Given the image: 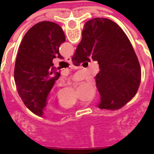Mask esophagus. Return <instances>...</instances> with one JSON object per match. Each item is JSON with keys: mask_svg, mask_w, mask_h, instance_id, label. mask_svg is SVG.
<instances>
[{"mask_svg": "<svg viewBox=\"0 0 154 154\" xmlns=\"http://www.w3.org/2000/svg\"><path fill=\"white\" fill-rule=\"evenodd\" d=\"M65 61L67 63H72V58L70 57H65Z\"/></svg>", "mask_w": 154, "mask_h": 154, "instance_id": "1", "label": "esophagus"}]
</instances>
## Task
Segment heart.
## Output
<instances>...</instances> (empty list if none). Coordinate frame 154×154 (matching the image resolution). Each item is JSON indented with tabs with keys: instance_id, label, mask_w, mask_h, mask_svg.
<instances>
[{
	"instance_id": "obj_1",
	"label": "heart",
	"mask_w": 154,
	"mask_h": 154,
	"mask_svg": "<svg viewBox=\"0 0 154 154\" xmlns=\"http://www.w3.org/2000/svg\"><path fill=\"white\" fill-rule=\"evenodd\" d=\"M59 106L62 109L64 110H69L72 109L75 106V105L77 103L76 98H72V99H67V100H60L59 99Z\"/></svg>"
}]
</instances>
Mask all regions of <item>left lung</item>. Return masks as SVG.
<instances>
[{
	"label": "left lung",
	"mask_w": 154,
	"mask_h": 154,
	"mask_svg": "<svg viewBox=\"0 0 154 154\" xmlns=\"http://www.w3.org/2000/svg\"><path fill=\"white\" fill-rule=\"evenodd\" d=\"M66 41L59 25L42 21L29 29L22 39L15 65V86L26 107L43 116L48 96L60 72L54 67L53 59L63 58L61 44Z\"/></svg>",
	"instance_id": "left-lung-1"
}]
</instances>
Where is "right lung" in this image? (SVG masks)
<instances>
[{"mask_svg":"<svg viewBox=\"0 0 154 154\" xmlns=\"http://www.w3.org/2000/svg\"><path fill=\"white\" fill-rule=\"evenodd\" d=\"M97 61L96 76L100 94L98 107L119 110L135 96L141 69L134 50L122 29L106 18H94L84 25L82 38L72 61L79 66L85 61Z\"/></svg>","mask_w":154,"mask_h":154,"instance_id":"right-lung-1","label":"right lung"}]
</instances>
